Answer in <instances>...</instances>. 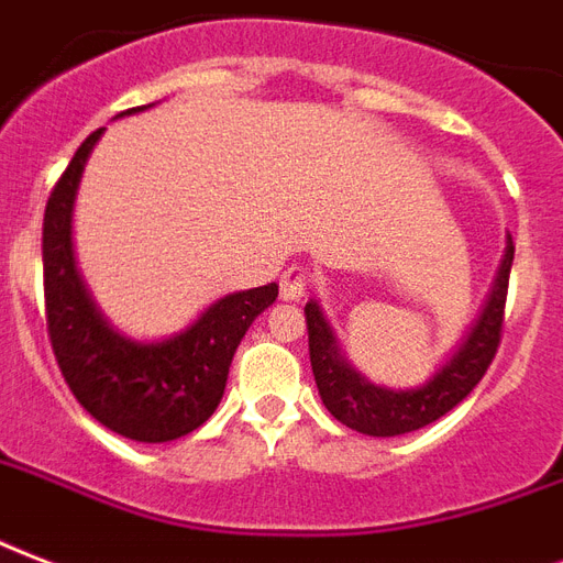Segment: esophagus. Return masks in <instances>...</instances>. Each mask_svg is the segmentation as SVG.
Listing matches in <instances>:
<instances>
[{"label":"esophagus","mask_w":563,"mask_h":563,"mask_svg":"<svg viewBox=\"0 0 563 563\" xmlns=\"http://www.w3.org/2000/svg\"><path fill=\"white\" fill-rule=\"evenodd\" d=\"M311 285V276L305 267H287L282 276V299H302Z\"/></svg>","instance_id":"1"}]
</instances>
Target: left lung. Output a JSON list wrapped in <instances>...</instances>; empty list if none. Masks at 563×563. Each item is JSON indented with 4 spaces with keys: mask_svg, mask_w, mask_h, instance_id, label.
<instances>
[{
    "mask_svg": "<svg viewBox=\"0 0 563 563\" xmlns=\"http://www.w3.org/2000/svg\"><path fill=\"white\" fill-rule=\"evenodd\" d=\"M514 264V241L508 234L505 258L496 273L494 290L485 302V311L476 320L467 341L459 352L420 387L411 390H390L378 387L361 376L350 361L343 358L341 346L334 341V331L322 317L320 305H305V325H308V352H311V369L322 405L329 408L334 420L343 426L369 434V438H396L408 434L429 422L440 420L461 399H467L470 390L482 382V376L496 358L499 341H503L505 299H508V276Z\"/></svg>",
    "mask_w": 563,
    "mask_h": 563,
    "instance_id": "1",
    "label": "left lung"
}]
</instances>
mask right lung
<instances>
[{
    "label": "right lung",
    "instance_id": "obj_1",
    "mask_svg": "<svg viewBox=\"0 0 563 563\" xmlns=\"http://www.w3.org/2000/svg\"><path fill=\"white\" fill-rule=\"evenodd\" d=\"M102 132L96 129L78 146L43 213L46 329L60 376L93 420L137 443H167L199 429L217 411L238 343L255 317L276 302L278 285L222 296L167 341H132L111 329L73 258V202Z\"/></svg>",
    "mask_w": 563,
    "mask_h": 563
}]
</instances>
